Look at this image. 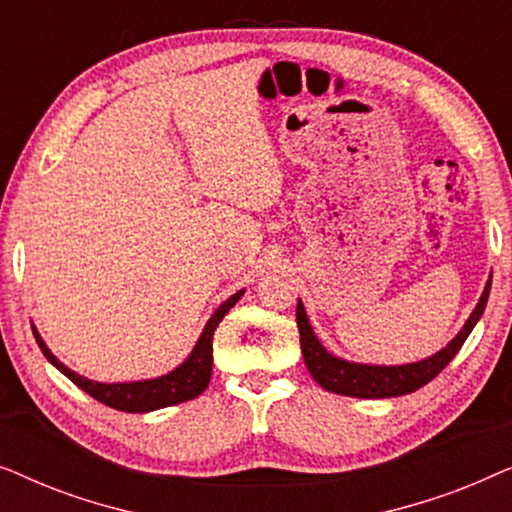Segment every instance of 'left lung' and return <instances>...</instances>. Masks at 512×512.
<instances>
[{"label": "left lung", "instance_id": "obj_1", "mask_svg": "<svg viewBox=\"0 0 512 512\" xmlns=\"http://www.w3.org/2000/svg\"><path fill=\"white\" fill-rule=\"evenodd\" d=\"M489 289H492V275H489L485 291L471 312V317L466 319V324L454 338L447 342V347L440 352L426 356L422 361L415 363H403V366H373V363H356L340 359L328 352L321 345L317 335H314L310 319H307L303 300H298L296 307V321H298V333H300V349H303L305 366L310 370V375L317 380L326 391L340 396H354V398H394L405 396L412 391L422 389L424 384H429L447 363H450L457 352L464 345L468 335L478 324L482 312L487 307Z\"/></svg>", "mask_w": 512, "mask_h": 512}]
</instances>
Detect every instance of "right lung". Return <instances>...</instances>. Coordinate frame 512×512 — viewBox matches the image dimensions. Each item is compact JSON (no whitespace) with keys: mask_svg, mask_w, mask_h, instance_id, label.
Returning a JSON list of instances; mask_svg holds the SVG:
<instances>
[{"mask_svg":"<svg viewBox=\"0 0 512 512\" xmlns=\"http://www.w3.org/2000/svg\"><path fill=\"white\" fill-rule=\"evenodd\" d=\"M242 291H237L230 296L228 300L216 307V312L209 317V321L202 328L198 342L191 349V354L186 356L184 363H179L177 368L170 370V373L160 375V377H151V380H137V382H95L88 380L79 373H74L72 368H67L58 356H55L51 349L46 347L44 338H41L37 326H32L34 338H37V345L41 347V352L48 361L53 363L55 368L60 370L62 375L69 377L76 387L86 391L88 396H93L95 401H100L104 405L114 410H123V412H151V410H160L167 408V405H177L184 401H191V398L200 396L202 391L207 389L209 377H212V340H214V331L216 326L221 324V319L226 317L230 307H233L237 300L242 298Z\"/></svg>","mask_w":512,"mask_h":512,"instance_id":"right-lung-1","label":"right lung"}]
</instances>
